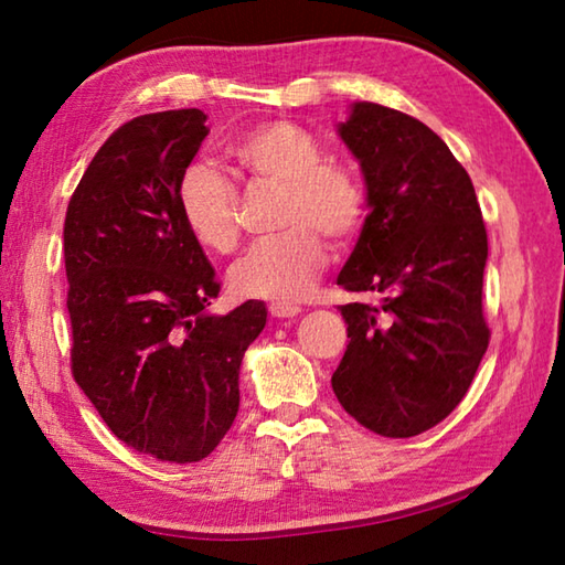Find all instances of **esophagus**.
<instances>
[{"mask_svg": "<svg viewBox=\"0 0 565 565\" xmlns=\"http://www.w3.org/2000/svg\"><path fill=\"white\" fill-rule=\"evenodd\" d=\"M269 313L274 319H294V317H299L301 309H299V306H294V303H271Z\"/></svg>", "mask_w": 565, "mask_h": 565, "instance_id": "obj_1", "label": "esophagus"}]
</instances>
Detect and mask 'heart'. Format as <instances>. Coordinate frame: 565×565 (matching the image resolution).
<instances>
[{"mask_svg":"<svg viewBox=\"0 0 565 565\" xmlns=\"http://www.w3.org/2000/svg\"><path fill=\"white\" fill-rule=\"evenodd\" d=\"M234 164L262 184L281 186L276 226L281 234L254 244L234 264L228 284L238 296L299 301L327 266L329 248L347 244L363 222V189L351 169L323 161L309 131L291 121H266L228 145ZM181 222L209 252L228 254L238 244L236 189L206 164H191L177 189Z\"/></svg>","mask_w":565,"mask_h":565,"instance_id":"heart-1","label":"heart"}]
</instances>
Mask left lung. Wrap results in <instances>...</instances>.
I'll use <instances>...</instances> for the list:
<instances>
[{
    "instance_id": "8db88e82",
    "label": "left lung",
    "mask_w": 565,
    "mask_h": 565,
    "mask_svg": "<svg viewBox=\"0 0 565 565\" xmlns=\"http://www.w3.org/2000/svg\"><path fill=\"white\" fill-rule=\"evenodd\" d=\"M339 137L356 157L369 216L337 284L349 347L331 386L369 431L408 438L461 404L489 349V238L471 177L424 121L353 102Z\"/></svg>"
}]
</instances>
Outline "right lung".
Instances as JSON below:
<instances>
[{
    "label": "right lung",
    "instance_id": "right-lung-1",
    "mask_svg": "<svg viewBox=\"0 0 565 565\" xmlns=\"http://www.w3.org/2000/svg\"><path fill=\"white\" fill-rule=\"evenodd\" d=\"M202 109L145 114L104 141L64 218L72 374L124 444L159 461L214 451L238 411L244 351L266 327L246 301L216 317V274L179 214Z\"/></svg>",
    "mask_w": 565,
    "mask_h": 565
}]
</instances>
